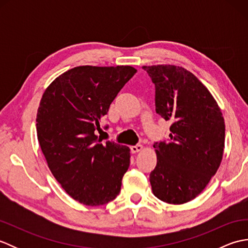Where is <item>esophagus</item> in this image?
<instances>
[{"mask_svg": "<svg viewBox=\"0 0 248 248\" xmlns=\"http://www.w3.org/2000/svg\"><path fill=\"white\" fill-rule=\"evenodd\" d=\"M130 149H131V152H132V154H136V152H140V151L143 150V146L138 144L135 146H131Z\"/></svg>", "mask_w": 248, "mask_h": 248, "instance_id": "1", "label": "esophagus"}]
</instances>
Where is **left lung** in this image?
I'll return each mask as SVG.
<instances>
[{
    "label": "left lung",
    "instance_id": "8db88e82",
    "mask_svg": "<svg viewBox=\"0 0 248 248\" xmlns=\"http://www.w3.org/2000/svg\"><path fill=\"white\" fill-rule=\"evenodd\" d=\"M155 87V112L170 120V140L156 141L150 172L155 196L182 204L203 191L218 170L225 121L208 88L192 72L172 65L144 66Z\"/></svg>",
    "mask_w": 248,
    "mask_h": 248
}]
</instances>
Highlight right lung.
<instances>
[{
    "label": "right lung",
    "instance_id": "1",
    "mask_svg": "<svg viewBox=\"0 0 248 248\" xmlns=\"http://www.w3.org/2000/svg\"><path fill=\"white\" fill-rule=\"evenodd\" d=\"M135 73L131 66L76 67L56 78L41 98L36 118L41 150L62 187L83 204H105L120 192L129 147L102 143L96 132Z\"/></svg>",
    "mask_w": 248,
    "mask_h": 248
}]
</instances>
